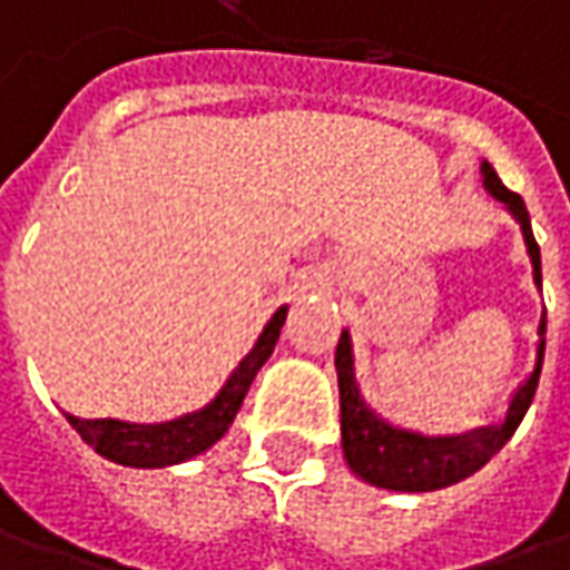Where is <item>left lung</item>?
Returning <instances> with one entry per match:
<instances>
[{
	"instance_id": "obj_1",
	"label": "left lung",
	"mask_w": 570,
	"mask_h": 570,
	"mask_svg": "<svg viewBox=\"0 0 570 570\" xmlns=\"http://www.w3.org/2000/svg\"><path fill=\"white\" fill-rule=\"evenodd\" d=\"M482 184L517 218L530 263H533V282H537V288H542L539 244L530 228V212L523 206V199L501 184V177L494 174L489 161H482ZM542 336H546V314L539 320L537 367L517 386L501 425L472 428L466 434H453V438H425L419 431H405V428L383 422L381 415L364 403L362 390L355 383L352 336H348V330H342L340 345H336V374H340L342 453H345L348 470L364 482H371L377 489H390V492H434V489H448L453 482H463L466 475L482 470L494 453L511 441V434L523 422L527 409L537 396L542 355H546Z\"/></svg>"
}]
</instances>
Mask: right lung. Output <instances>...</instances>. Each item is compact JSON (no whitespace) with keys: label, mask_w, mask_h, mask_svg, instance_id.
<instances>
[{"label":"right lung","mask_w":570,"mask_h":570,"mask_svg":"<svg viewBox=\"0 0 570 570\" xmlns=\"http://www.w3.org/2000/svg\"><path fill=\"white\" fill-rule=\"evenodd\" d=\"M285 317H288V307H278L273 320L266 323V330L259 333L256 345L234 367L228 383L218 390V396L199 412H189L161 425H132V422H117V419H76V415H66V419L81 434V441H88L100 456L120 466L155 470V466L184 463L189 456L212 448L228 431L256 371L273 355Z\"/></svg>","instance_id":"right-lung-1"}]
</instances>
